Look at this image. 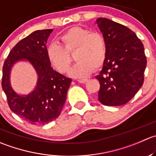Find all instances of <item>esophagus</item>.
I'll use <instances>...</instances> for the list:
<instances>
[{
	"label": "esophagus",
	"instance_id": "1",
	"mask_svg": "<svg viewBox=\"0 0 156 156\" xmlns=\"http://www.w3.org/2000/svg\"><path fill=\"white\" fill-rule=\"evenodd\" d=\"M77 81H78V82H79V83H86L87 81V79H78L77 80Z\"/></svg>",
	"mask_w": 156,
	"mask_h": 156
}]
</instances>
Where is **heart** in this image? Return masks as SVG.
<instances>
[{"instance_id":"b5f03b06","label":"heart","mask_w":156,"mask_h":156,"mask_svg":"<svg viewBox=\"0 0 156 156\" xmlns=\"http://www.w3.org/2000/svg\"><path fill=\"white\" fill-rule=\"evenodd\" d=\"M62 45L52 43L47 46L49 63L60 73H67L75 53L77 63L71 71L72 76L83 78L101 69L105 62L107 45L104 35L79 27H72L59 36Z\"/></svg>"}]
</instances>
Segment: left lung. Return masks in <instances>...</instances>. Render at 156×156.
<instances>
[{"instance_id":"8db88e82","label":"left lung","mask_w":156,"mask_h":156,"mask_svg":"<svg viewBox=\"0 0 156 156\" xmlns=\"http://www.w3.org/2000/svg\"><path fill=\"white\" fill-rule=\"evenodd\" d=\"M97 23L107 45L105 62L96 77L100 82L98 100L106 106L129 102L144 81L146 57L141 40L128 27L107 18Z\"/></svg>"}]
</instances>
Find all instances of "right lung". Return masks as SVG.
<instances>
[{"label": "right lung", "instance_id": "add662e5", "mask_svg": "<svg viewBox=\"0 0 156 156\" xmlns=\"http://www.w3.org/2000/svg\"><path fill=\"white\" fill-rule=\"evenodd\" d=\"M52 29L36 30L18 42L11 49L3 66L1 85L9 107L31 124L48 123L58 117L72 80L55 72L46 55V42ZM28 60L39 75L37 86L26 97L17 95L9 81V71L15 61Z\"/></svg>", "mask_w": 156, "mask_h": 156}]
</instances>
